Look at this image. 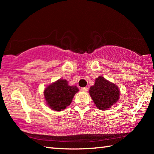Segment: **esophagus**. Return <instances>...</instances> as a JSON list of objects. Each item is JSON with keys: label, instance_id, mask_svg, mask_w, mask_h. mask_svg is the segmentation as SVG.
Segmentation results:
<instances>
[{"label": "esophagus", "instance_id": "1", "mask_svg": "<svg viewBox=\"0 0 154 154\" xmlns=\"http://www.w3.org/2000/svg\"><path fill=\"white\" fill-rule=\"evenodd\" d=\"M81 90H82V91H83V92H87L88 90V87H84V88H82Z\"/></svg>", "mask_w": 154, "mask_h": 154}]
</instances>
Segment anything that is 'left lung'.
I'll use <instances>...</instances> for the list:
<instances>
[{
    "mask_svg": "<svg viewBox=\"0 0 154 154\" xmlns=\"http://www.w3.org/2000/svg\"><path fill=\"white\" fill-rule=\"evenodd\" d=\"M89 92L94 103L100 110H106L116 104L120 94L117 85L100 76L96 79L94 85L90 87Z\"/></svg>",
    "mask_w": 154,
    "mask_h": 154,
    "instance_id": "8db88e82",
    "label": "left lung"
}]
</instances>
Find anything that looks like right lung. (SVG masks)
Instances as JSON below:
<instances>
[{
	"instance_id": "right-lung-1",
	"label": "right lung",
	"mask_w": 154,
	"mask_h": 154,
	"mask_svg": "<svg viewBox=\"0 0 154 154\" xmlns=\"http://www.w3.org/2000/svg\"><path fill=\"white\" fill-rule=\"evenodd\" d=\"M78 91L75 85L69 86L66 80L59 79L45 88L44 96L49 107L60 111L71 105L74 95Z\"/></svg>"
}]
</instances>
